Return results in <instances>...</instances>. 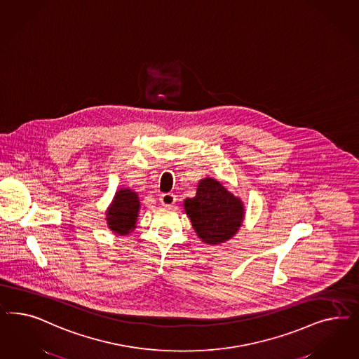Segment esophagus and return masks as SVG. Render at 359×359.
<instances>
[{
  "mask_svg": "<svg viewBox=\"0 0 359 359\" xmlns=\"http://www.w3.org/2000/svg\"><path fill=\"white\" fill-rule=\"evenodd\" d=\"M175 201H176V196L174 194H163L161 196V203L164 207H171L174 205Z\"/></svg>",
  "mask_w": 359,
  "mask_h": 359,
  "instance_id": "esophagus-1",
  "label": "esophagus"
}]
</instances>
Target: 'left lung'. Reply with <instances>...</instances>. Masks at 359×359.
<instances>
[{"label":"left lung","mask_w":359,"mask_h":359,"mask_svg":"<svg viewBox=\"0 0 359 359\" xmlns=\"http://www.w3.org/2000/svg\"><path fill=\"white\" fill-rule=\"evenodd\" d=\"M184 209L197 236L209 245L231 238L243 221L241 200L210 177L198 183L195 197L185 200Z\"/></svg>","instance_id":"8db88e82"}]
</instances>
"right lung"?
Instances as JSON below:
<instances>
[{
    "instance_id": "add662e5",
    "label": "right lung",
    "mask_w": 359,
    "mask_h": 359,
    "mask_svg": "<svg viewBox=\"0 0 359 359\" xmlns=\"http://www.w3.org/2000/svg\"><path fill=\"white\" fill-rule=\"evenodd\" d=\"M140 200L135 192L130 189H121L108 209L107 221L109 228L118 234H128L135 228V219L138 217Z\"/></svg>"
}]
</instances>
